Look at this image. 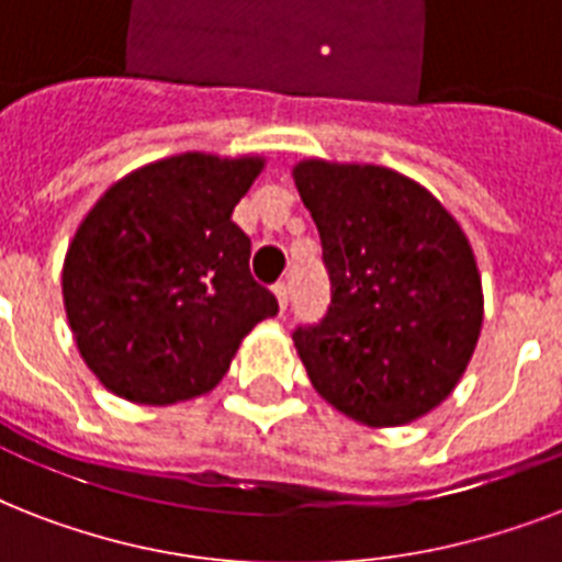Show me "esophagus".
<instances>
[{
  "label": "esophagus",
  "instance_id": "1",
  "mask_svg": "<svg viewBox=\"0 0 562 562\" xmlns=\"http://www.w3.org/2000/svg\"><path fill=\"white\" fill-rule=\"evenodd\" d=\"M273 294H277V303H280V308L285 312V306H289V297H291L289 282H280V285H273Z\"/></svg>",
  "mask_w": 562,
  "mask_h": 562
}]
</instances>
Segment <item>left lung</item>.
I'll return each mask as SVG.
<instances>
[{
	"instance_id": "obj_1",
	"label": "left lung",
	"mask_w": 562,
	"mask_h": 562,
	"mask_svg": "<svg viewBox=\"0 0 562 562\" xmlns=\"http://www.w3.org/2000/svg\"><path fill=\"white\" fill-rule=\"evenodd\" d=\"M294 183L333 282L321 324L291 335L315 391L373 428L423 417L454 391L484 321L461 224L382 166L303 160Z\"/></svg>"
}]
</instances>
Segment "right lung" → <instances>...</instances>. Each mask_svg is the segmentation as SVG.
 Instances as JSON below:
<instances>
[{
  "mask_svg": "<svg viewBox=\"0 0 562 562\" xmlns=\"http://www.w3.org/2000/svg\"><path fill=\"white\" fill-rule=\"evenodd\" d=\"M262 166L178 154L131 171L87 212L66 250L64 306L108 391L139 405L201 396L241 338L280 312L229 218Z\"/></svg>",
  "mask_w": 562,
  "mask_h": 562,
  "instance_id": "add662e5",
  "label": "right lung"
}]
</instances>
